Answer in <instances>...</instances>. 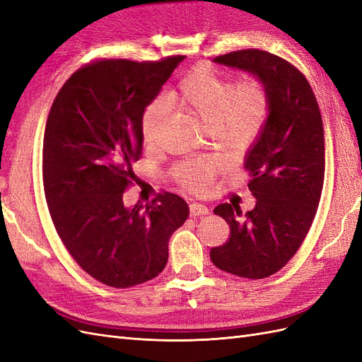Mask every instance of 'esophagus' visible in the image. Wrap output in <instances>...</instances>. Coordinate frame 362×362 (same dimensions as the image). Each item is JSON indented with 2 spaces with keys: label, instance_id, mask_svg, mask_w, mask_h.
<instances>
[{
  "label": "esophagus",
  "instance_id": "34e87169",
  "mask_svg": "<svg viewBox=\"0 0 362 362\" xmlns=\"http://www.w3.org/2000/svg\"><path fill=\"white\" fill-rule=\"evenodd\" d=\"M189 210H190V216H192V217H199V216H205V214L210 213V210H208V208H206L205 205L198 204V202L190 204Z\"/></svg>",
  "mask_w": 362,
  "mask_h": 362
}]
</instances>
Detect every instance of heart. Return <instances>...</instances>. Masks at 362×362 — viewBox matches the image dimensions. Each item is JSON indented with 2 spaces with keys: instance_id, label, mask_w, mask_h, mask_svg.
<instances>
[{
  "instance_id": "b5f03b06",
  "label": "heart",
  "mask_w": 362,
  "mask_h": 362,
  "mask_svg": "<svg viewBox=\"0 0 362 362\" xmlns=\"http://www.w3.org/2000/svg\"><path fill=\"white\" fill-rule=\"evenodd\" d=\"M166 103L211 128L221 144L233 152H245L264 133L272 113V95L259 78L237 81L206 64L185 74L172 89ZM166 119V107L160 101L146 107L141 117V139L146 145L156 140L158 127ZM218 164L214 160L182 163L172 172L184 189L205 192L214 178Z\"/></svg>"
}]
</instances>
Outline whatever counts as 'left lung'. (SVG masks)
Returning a JSON list of instances; mask_svg holds the SVG:
<instances>
[{
  "instance_id": "left-lung-1",
  "label": "left lung",
  "mask_w": 362,
  "mask_h": 362,
  "mask_svg": "<svg viewBox=\"0 0 362 362\" xmlns=\"http://www.w3.org/2000/svg\"><path fill=\"white\" fill-rule=\"evenodd\" d=\"M214 62L255 74L272 95L267 127L245 161L255 208L242 214L238 205H217L214 214L225 218L231 234L210 250L221 270L262 279L294 257L315 217L325 180L322 115L308 80L286 59L249 48Z\"/></svg>"
}]
</instances>
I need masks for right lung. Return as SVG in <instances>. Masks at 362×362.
Wrapping results in <instances>:
<instances>
[{
	"label": "right lung",
	"instance_id": "add662e5",
	"mask_svg": "<svg viewBox=\"0 0 362 362\" xmlns=\"http://www.w3.org/2000/svg\"><path fill=\"white\" fill-rule=\"evenodd\" d=\"M184 56L157 62L101 59L63 84L48 115L42 177L54 228L87 275L128 288L156 278L169 238L189 216L178 194L124 205L139 178L141 117Z\"/></svg>",
	"mask_w": 362,
	"mask_h": 362
}]
</instances>
